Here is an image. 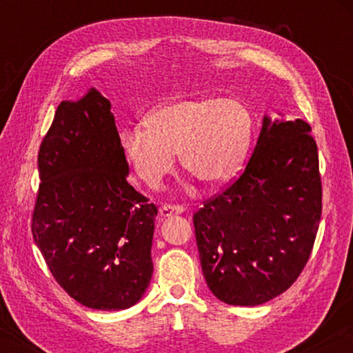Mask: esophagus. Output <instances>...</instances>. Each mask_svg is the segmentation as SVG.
I'll list each match as a JSON object with an SVG mask.
<instances>
[{
  "mask_svg": "<svg viewBox=\"0 0 353 353\" xmlns=\"http://www.w3.org/2000/svg\"><path fill=\"white\" fill-rule=\"evenodd\" d=\"M185 212V208L182 205H163L160 208V216L162 219L170 218L171 214H182Z\"/></svg>",
  "mask_w": 353,
  "mask_h": 353,
  "instance_id": "1",
  "label": "esophagus"
}]
</instances>
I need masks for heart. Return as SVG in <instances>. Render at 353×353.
<instances>
[{
	"instance_id": "b5f03b06",
	"label": "heart",
	"mask_w": 353,
	"mask_h": 353,
	"mask_svg": "<svg viewBox=\"0 0 353 353\" xmlns=\"http://www.w3.org/2000/svg\"><path fill=\"white\" fill-rule=\"evenodd\" d=\"M145 126L121 135L123 149L140 179L157 185L170 174L181 152L183 168L208 185L236 176L246 159L252 118L234 98H179L155 107Z\"/></svg>"
}]
</instances>
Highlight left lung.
I'll return each mask as SVG.
<instances>
[{
    "mask_svg": "<svg viewBox=\"0 0 353 353\" xmlns=\"http://www.w3.org/2000/svg\"><path fill=\"white\" fill-rule=\"evenodd\" d=\"M263 117L243 174L193 216L208 288L229 305L255 307L294 283L312 254L322 212L312 128Z\"/></svg>",
    "mask_w": 353,
    "mask_h": 353,
    "instance_id": "obj_1",
    "label": "left lung"
}]
</instances>
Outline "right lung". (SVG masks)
<instances>
[{
	"label": "right lung",
	"mask_w": 353,
	"mask_h": 353,
	"mask_svg": "<svg viewBox=\"0 0 353 353\" xmlns=\"http://www.w3.org/2000/svg\"><path fill=\"white\" fill-rule=\"evenodd\" d=\"M112 105L97 88L62 101L39 151L34 241L57 283L83 307L135 305L152 277L157 207L128 182Z\"/></svg>",
	"instance_id": "right-lung-1"
}]
</instances>
